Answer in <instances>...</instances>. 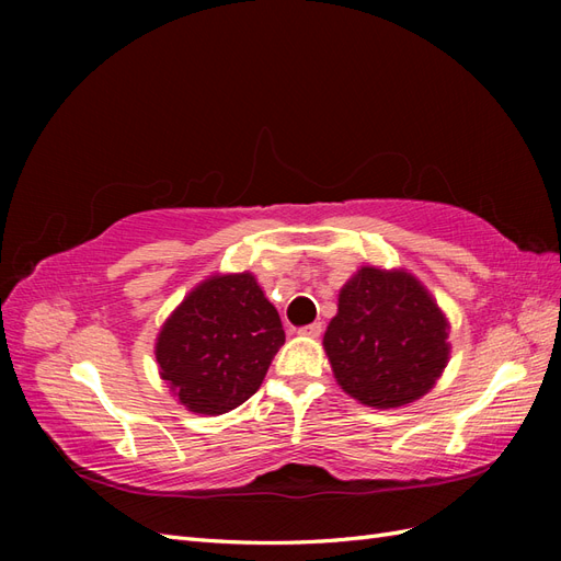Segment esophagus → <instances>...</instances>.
<instances>
[{
    "label": "esophagus",
    "mask_w": 561,
    "mask_h": 561,
    "mask_svg": "<svg viewBox=\"0 0 561 561\" xmlns=\"http://www.w3.org/2000/svg\"><path fill=\"white\" fill-rule=\"evenodd\" d=\"M320 332H322V325H320V322H313V325H307V328H299V330H297V334H299V336H309V339L320 336Z\"/></svg>",
    "instance_id": "34e87169"
}]
</instances>
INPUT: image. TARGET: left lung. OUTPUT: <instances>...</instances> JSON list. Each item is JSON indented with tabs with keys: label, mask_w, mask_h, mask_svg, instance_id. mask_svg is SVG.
Masks as SVG:
<instances>
[{
	"label": "left lung",
	"mask_w": 561,
	"mask_h": 561,
	"mask_svg": "<svg viewBox=\"0 0 561 561\" xmlns=\"http://www.w3.org/2000/svg\"><path fill=\"white\" fill-rule=\"evenodd\" d=\"M449 330V318L410 271L360 266L339 290L322 348L344 393L393 410L421 400L443 377Z\"/></svg>",
	"instance_id": "8db88e82"
}]
</instances>
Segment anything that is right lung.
Instances as JSON below:
<instances>
[{"mask_svg": "<svg viewBox=\"0 0 561 561\" xmlns=\"http://www.w3.org/2000/svg\"><path fill=\"white\" fill-rule=\"evenodd\" d=\"M285 344L283 322L250 271L213 274L186 295L157 334L159 375L203 416L227 414L257 393Z\"/></svg>", "mask_w": 561, "mask_h": 561, "instance_id": "obj_1", "label": "right lung"}]
</instances>
